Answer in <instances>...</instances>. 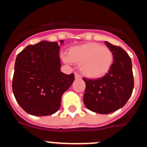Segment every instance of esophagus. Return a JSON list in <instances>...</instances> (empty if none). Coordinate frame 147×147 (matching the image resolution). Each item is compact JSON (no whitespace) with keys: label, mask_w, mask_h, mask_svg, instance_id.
Returning <instances> with one entry per match:
<instances>
[{"label":"esophagus","mask_w":147,"mask_h":147,"mask_svg":"<svg viewBox=\"0 0 147 147\" xmlns=\"http://www.w3.org/2000/svg\"><path fill=\"white\" fill-rule=\"evenodd\" d=\"M74 75H75V79H76V80H81L82 79V76H80L79 74H77V73H75Z\"/></svg>","instance_id":"obj_1"}]
</instances>
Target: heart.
I'll return each mask as SVG.
<instances>
[{"label": "heart", "instance_id": "b5f03b06", "mask_svg": "<svg viewBox=\"0 0 147 147\" xmlns=\"http://www.w3.org/2000/svg\"><path fill=\"white\" fill-rule=\"evenodd\" d=\"M63 59L67 63L74 62L80 64V71L83 74L96 79L104 76L111 69L114 54L108 47L90 42L71 47L68 56H64Z\"/></svg>", "mask_w": 147, "mask_h": 147}]
</instances>
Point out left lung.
I'll return each mask as SVG.
<instances>
[{
    "mask_svg": "<svg viewBox=\"0 0 147 147\" xmlns=\"http://www.w3.org/2000/svg\"><path fill=\"white\" fill-rule=\"evenodd\" d=\"M114 54L111 69L101 79L88 80L84 93L86 107L99 114H108L124 107L134 88L132 61L122 48L105 42Z\"/></svg>",
    "mask_w": 147,
    "mask_h": 147,
    "instance_id": "left-lung-1",
    "label": "left lung"
}]
</instances>
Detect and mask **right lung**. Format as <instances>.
<instances>
[{
  "label": "right lung",
  "mask_w": 147,
  "mask_h": 147,
  "mask_svg": "<svg viewBox=\"0 0 147 147\" xmlns=\"http://www.w3.org/2000/svg\"><path fill=\"white\" fill-rule=\"evenodd\" d=\"M63 40H60L61 44ZM59 46L41 41L18 54L12 80L16 101L27 113L45 116L55 113L62 94L74 81V74L61 72Z\"/></svg>",
  "instance_id": "right-lung-1"
}]
</instances>
